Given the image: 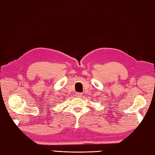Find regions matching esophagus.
I'll return each instance as SVG.
<instances>
[{
	"instance_id": "obj_1",
	"label": "esophagus",
	"mask_w": 155,
	"mask_h": 155,
	"mask_svg": "<svg viewBox=\"0 0 155 155\" xmlns=\"http://www.w3.org/2000/svg\"><path fill=\"white\" fill-rule=\"evenodd\" d=\"M81 96H82V94H81V93H80V92L76 93V96H77V97H81Z\"/></svg>"
}]
</instances>
